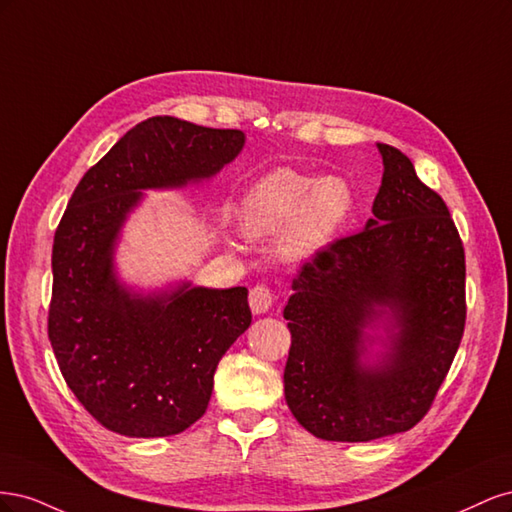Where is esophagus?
Here are the masks:
<instances>
[{
	"label": "esophagus",
	"mask_w": 512,
	"mask_h": 512,
	"mask_svg": "<svg viewBox=\"0 0 512 512\" xmlns=\"http://www.w3.org/2000/svg\"><path fill=\"white\" fill-rule=\"evenodd\" d=\"M273 305V292L265 284H256L250 290V307L254 314H265Z\"/></svg>",
	"instance_id": "esophagus-1"
}]
</instances>
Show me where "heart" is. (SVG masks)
Wrapping results in <instances>:
<instances>
[{
	"mask_svg": "<svg viewBox=\"0 0 512 512\" xmlns=\"http://www.w3.org/2000/svg\"><path fill=\"white\" fill-rule=\"evenodd\" d=\"M352 205L354 194L344 179L277 168L247 190L239 220L252 237L284 232L286 252L303 256L318 250L348 220Z\"/></svg>",
	"mask_w": 512,
	"mask_h": 512,
	"instance_id": "heart-1",
	"label": "heart"
}]
</instances>
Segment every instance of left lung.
<instances>
[{
	"label": "left lung",
	"mask_w": 512,
	"mask_h": 512,
	"mask_svg": "<svg viewBox=\"0 0 512 512\" xmlns=\"http://www.w3.org/2000/svg\"><path fill=\"white\" fill-rule=\"evenodd\" d=\"M378 149L374 218L303 262L284 309L288 408L333 442H369L421 423L466 329V252L451 211L408 156ZM382 304L394 309L400 333L387 361L363 370L360 329Z\"/></svg>",
	"instance_id": "left-lung-1"
}]
</instances>
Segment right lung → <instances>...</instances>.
<instances>
[{
  "instance_id": "right-lung-1",
  "label": "right lung",
  "mask_w": 512,
  "mask_h": 512,
  "mask_svg": "<svg viewBox=\"0 0 512 512\" xmlns=\"http://www.w3.org/2000/svg\"><path fill=\"white\" fill-rule=\"evenodd\" d=\"M243 132L149 117L76 185L53 241L49 339L83 408L128 438L175 436L207 412L224 352L250 327L247 288L181 286L132 299L113 275V241L145 188L203 179L235 160Z\"/></svg>"
}]
</instances>
